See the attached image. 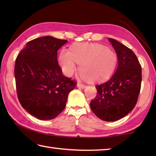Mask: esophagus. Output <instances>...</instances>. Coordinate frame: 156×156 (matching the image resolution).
I'll return each mask as SVG.
<instances>
[{
	"instance_id": "1",
	"label": "esophagus",
	"mask_w": 156,
	"mask_h": 156,
	"mask_svg": "<svg viewBox=\"0 0 156 156\" xmlns=\"http://www.w3.org/2000/svg\"><path fill=\"white\" fill-rule=\"evenodd\" d=\"M77 87L78 88H81V89H84V87H85L86 85L84 84H83V83H78V84H77Z\"/></svg>"
}]
</instances>
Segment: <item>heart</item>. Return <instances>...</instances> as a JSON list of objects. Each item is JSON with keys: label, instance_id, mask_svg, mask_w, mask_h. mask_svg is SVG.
Returning <instances> with one entry per match:
<instances>
[{"label": "heart", "instance_id": "b5f03b06", "mask_svg": "<svg viewBox=\"0 0 156 156\" xmlns=\"http://www.w3.org/2000/svg\"><path fill=\"white\" fill-rule=\"evenodd\" d=\"M115 53L102 44L81 43L73 44L70 51L63 49L59 56V64L63 73L71 76L80 65V75L91 81L105 80L113 72L117 65Z\"/></svg>", "mask_w": 156, "mask_h": 156}]
</instances>
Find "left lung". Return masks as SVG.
<instances>
[{
	"label": "left lung",
	"mask_w": 156,
	"mask_h": 156,
	"mask_svg": "<svg viewBox=\"0 0 156 156\" xmlns=\"http://www.w3.org/2000/svg\"><path fill=\"white\" fill-rule=\"evenodd\" d=\"M116 52L118 66L109 80L96 86L98 94L90 102L92 112L105 121H115L135 107L140 91L142 68L131 49L109 38Z\"/></svg>",
	"instance_id": "left-lung-1"
}]
</instances>
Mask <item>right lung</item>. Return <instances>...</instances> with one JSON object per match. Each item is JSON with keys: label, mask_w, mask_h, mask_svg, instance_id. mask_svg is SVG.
<instances>
[{"label": "right lung", "mask_w": 156, "mask_h": 156, "mask_svg": "<svg viewBox=\"0 0 156 156\" xmlns=\"http://www.w3.org/2000/svg\"><path fill=\"white\" fill-rule=\"evenodd\" d=\"M52 36L28 42L16 59L14 76L18 100L39 120H51L64 110L76 82L63 76L58 50L67 43Z\"/></svg>", "instance_id": "add662e5"}]
</instances>
